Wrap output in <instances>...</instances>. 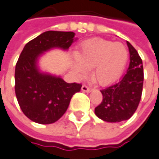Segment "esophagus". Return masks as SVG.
<instances>
[{
  "label": "esophagus",
  "mask_w": 159,
  "mask_h": 159,
  "mask_svg": "<svg viewBox=\"0 0 159 159\" xmlns=\"http://www.w3.org/2000/svg\"><path fill=\"white\" fill-rule=\"evenodd\" d=\"M81 90L84 91V92H90L91 91V89L89 87H88L87 85H83L81 87Z\"/></svg>",
  "instance_id": "34e87169"
}]
</instances>
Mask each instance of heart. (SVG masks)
Masks as SVG:
<instances>
[{
	"label": "heart",
	"instance_id": "b5f03b06",
	"mask_svg": "<svg viewBox=\"0 0 159 159\" xmlns=\"http://www.w3.org/2000/svg\"><path fill=\"white\" fill-rule=\"evenodd\" d=\"M129 60V50L121 42L93 39L83 42L74 56V70L83 77L92 69V79L100 85L117 80Z\"/></svg>",
	"mask_w": 159,
	"mask_h": 159
}]
</instances>
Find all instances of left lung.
Listing matches in <instances>:
<instances>
[{
  "instance_id": "1",
  "label": "left lung",
  "mask_w": 159,
  "mask_h": 159,
  "mask_svg": "<svg viewBox=\"0 0 159 159\" xmlns=\"http://www.w3.org/2000/svg\"><path fill=\"white\" fill-rule=\"evenodd\" d=\"M127 45L130 54L127 73L119 82L100 90L103 99L95 108L97 117L107 122H120L130 119L141 98L144 80L142 60L129 41Z\"/></svg>"
}]
</instances>
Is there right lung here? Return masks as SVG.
I'll return each mask as SVG.
<instances>
[{"mask_svg":"<svg viewBox=\"0 0 159 159\" xmlns=\"http://www.w3.org/2000/svg\"><path fill=\"white\" fill-rule=\"evenodd\" d=\"M77 38L72 31L48 30L29 41L15 67V94L24 115L39 124L61 119L81 84L67 83L60 76L40 71V57L52 49L67 51Z\"/></svg>","mask_w":159,"mask_h":159,"instance_id":"obj_1","label":"right lung"}]
</instances>
